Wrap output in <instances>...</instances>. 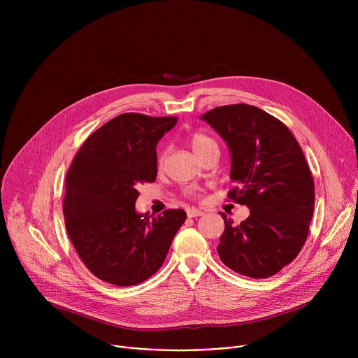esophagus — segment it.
I'll use <instances>...</instances> for the list:
<instances>
[{
    "label": "esophagus",
    "instance_id": "34e87169",
    "mask_svg": "<svg viewBox=\"0 0 358 358\" xmlns=\"http://www.w3.org/2000/svg\"><path fill=\"white\" fill-rule=\"evenodd\" d=\"M187 215H188V218H195V217L203 215V213L199 210H195V208H189V210H187Z\"/></svg>",
    "mask_w": 358,
    "mask_h": 358
}]
</instances>
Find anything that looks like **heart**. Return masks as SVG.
<instances>
[{"instance_id":"1","label":"heart","mask_w":358,"mask_h":358,"mask_svg":"<svg viewBox=\"0 0 358 358\" xmlns=\"http://www.w3.org/2000/svg\"><path fill=\"white\" fill-rule=\"evenodd\" d=\"M187 140H188V144H189V147L192 148V151L195 152L196 157H199V156L202 155V152H206V151L210 150V148L218 147L217 141H215L211 136H208L207 133H202V131H192V133H189ZM164 162H166V151L162 150V151H159L156 163H157L159 167H162V166L164 164ZM187 194L191 195V196H196V194L194 192L192 188H189V189L187 191Z\"/></svg>"}]
</instances>
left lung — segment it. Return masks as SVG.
Listing matches in <instances>:
<instances>
[{
    "mask_svg": "<svg viewBox=\"0 0 358 358\" xmlns=\"http://www.w3.org/2000/svg\"><path fill=\"white\" fill-rule=\"evenodd\" d=\"M227 141L231 157L228 198L250 215L235 225L225 214L217 248L234 272L253 279L276 275L308 239L315 210V181L303 150L285 123L245 103L201 116Z\"/></svg>",
    "mask_w": 358,
    "mask_h": 358,
    "instance_id": "1",
    "label": "left lung"
}]
</instances>
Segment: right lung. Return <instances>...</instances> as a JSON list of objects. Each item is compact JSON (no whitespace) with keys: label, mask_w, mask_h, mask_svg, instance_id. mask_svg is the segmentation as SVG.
<instances>
[{"label":"right lung","mask_w":358,"mask_h":358,"mask_svg":"<svg viewBox=\"0 0 358 358\" xmlns=\"http://www.w3.org/2000/svg\"><path fill=\"white\" fill-rule=\"evenodd\" d=\"M177 117L123 113L93 131L66 173L65 227L80 261L100 280L133 286L163 265L184 210L137 214L138 185L157 177L159 140Z\"/></svg>","instance_id":"right-lung-1"}]
</instances>
